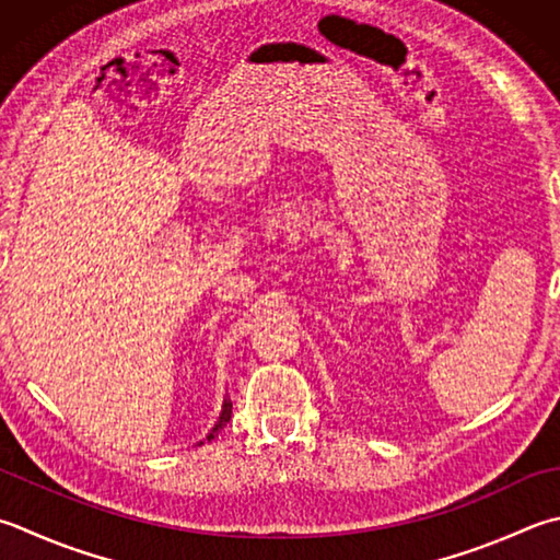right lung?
Instances as JSON below:
<instances>
[{"label": "right lung", "instance_id": "add662e5", "mask_svg": "<svg viewBox=\"0 0 560 560\" xmlns=\"http://www.w3.org/2000/svg\"><path fill=\"white\" fill-rule=\"evenodd\" d=\"M229 419H231V399H226V397H224V405H221V415H219V421H217V424H214V429L209 431V434H207V439H205V441H212V439L219 434V431L226 427V421H229ZM205 441H197V446H202Z\"/></svg>", "mask_w": 560, "mask_h": 560}]
</instances>
